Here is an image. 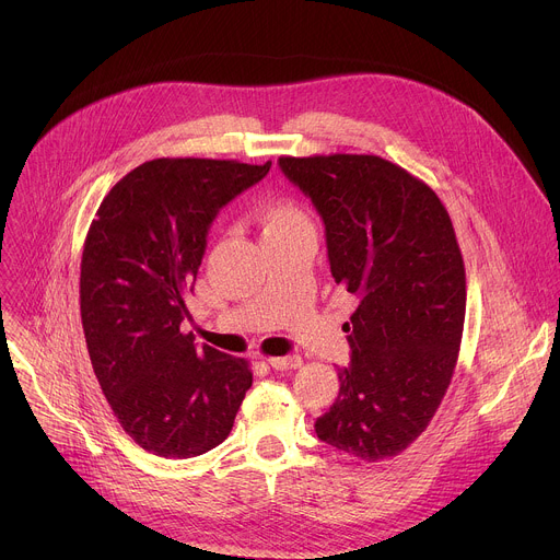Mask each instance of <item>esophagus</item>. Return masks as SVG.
<instances>
[{"label":"esophagus","instance_id":"1","mask_svg":"<svg viewBox=\"0 0 560 560\" xmlns=\"http://www.w3.org/2000/svg\"><path fill=\"white\" fill-rule=\"evenodd\" d=\"M270 368L275 370H296L301 365V357L299 354H288V357H270L268 359Z\"/></svg>","mask_w":560,"mask_h":560}]
</instances>
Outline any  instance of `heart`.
<instances>
[{"label":"heart","instance_id":"1","mask_svg":"<svg viewBox=\"0 0 560 560\" xmlns=\"http://www.w3.org/2000/svg\"><path fill=\"white\" fill-rule=\"evenodd\" d=\"M255 219L264 242L294 234H314V221L303 206L292 199H268L257 206Z\"/></svg>","mask_w":560,"mask_h":560}]
</instances>
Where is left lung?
Here are the masks:
<instances>
[{
    "mask_svg": "<svg viewBox=\"0 0 560 560\" xmlns=\"http://www.w3.org/2000/svg\"><path fill=\"white\" fill-rule=\"evenodd\" d=\"M326 223L330 272L359 296L352 359L316 436L365 463L408 450L450 387L465 324V266L447 208L376 154L279 156Z\"/></svg>",
    "mask_w": 560,
    "mask_h": 560,
    "instance_id": "1",
    "label": "left lung"
}]
</instances>
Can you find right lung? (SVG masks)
Wrapping results in <instances>:
<instances>
[{"instance_id": "1", "label": "right lung", "mask_w": 560, "mask_h": 560, "mask_svg": "<svg viewBox=\"0 0 560 560\" xmlns=\"http://www.w3.org/2000/svg\"><path fill=\"white\" fill-rule=\"evenodd\" d=\"M270 166L152 159L110 188L89 228L79 275L86 348L119 425L150 454L190 458L223 443L253 385L246 359L197 348L182 322L210 221Z\"/></svg>"}]
</instances>
